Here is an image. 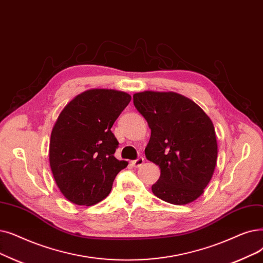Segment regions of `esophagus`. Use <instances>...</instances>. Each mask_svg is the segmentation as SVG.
<instances>
[{
    "mask_svg": "<svg viewBox=\"0 0 263 263\" xmlns=\"http://www.w3.org/2000/svg\"><path fill=\"white\" fill-rule=\"evenodd\" d=\"M144 162H145L144 158H143V157H139L136 160H133V161H132L131 163H132V165H133L134 167H139V166H141Z\"/></svg>",
    "mask_w": 263,
    "mask_h": 263,
    "instance_id": "34e87169",
    "label": "esophagus"
}]
</instances>
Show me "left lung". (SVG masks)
I'll return each mask as SVG.
<instances>
[{"instance_id": "obj_1", "label": "left lung", "mask_w": 263, "mask_h": 263, "mask_svg": "<svg viewBox=\"0 0 263 263\" xmlns=\"http://www.w3.org/2000/svg\"><path fill=\"white\" fill-rule=\"evenodd\" d=\"M133 102L152 130L146 158L161 171L154 195L175 205L197 200L217 162L213 121L192 100L172 91H143L133 95Z\"/></svg>"}]
</instances>
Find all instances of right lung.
Wrapping results in <instances>:
<instances>
[{
    "mask_svg": "<svg viewBox=\"0 0 263 263\" xmlns=\"http://www.w3.org/2000/svg\"><path fill=\"white\" fill-rule=\"evenodd\" d=\"M131 96L114 89H89L76 96L55 120L49 163L55 184L74 204L104 200L127 161L114 157L118 141L110 131Z\"/></svg>",
    "mask_w": 263,
    "mask_h": 263,
    "instance_id": "right-lung-1",
    "label": "right lung"
}]
</instances>
